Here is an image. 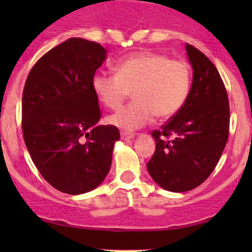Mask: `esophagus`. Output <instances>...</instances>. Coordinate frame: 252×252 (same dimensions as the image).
Returning <instances> with one entry per match:
<instances>
[{
	"mask_svg": "<svg viewBox=\"0 0 252 252\" xmlns=\"http://www.w3.org/2000/svg\"><path fill=\"white\" fill-rule=\"evenodd\" d=\"M121 138H122V140H131V139L135 138V134L128 133V131H122Z\"/></svg>",
	"mask_w": 252,
	"mask_h": 252,
	"instance_id": "esophagus-1",
	"label": "esophagus"
}]
</instances>
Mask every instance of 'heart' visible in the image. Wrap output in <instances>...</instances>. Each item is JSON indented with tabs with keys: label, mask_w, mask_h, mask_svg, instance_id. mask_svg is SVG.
Here are the masks:
<instances>
[{
	"label": "heart",
	"mask_w": 252,
	"mask_h": 252,
	"mask_svg": "<svg viewBox=\"0 0 252 252\" xmlns=\"http://www.w3.org/2000/svg\"><path fill=\"white\" fill-rule=\"evenodd\" d=\"M114 68L116 74L94 75L93 89L110 110L121 107L133 91L135 100L108 118L124 130L146 126L155 114L158 118L174 116L189 96L191 75L183 61L157 52H139L119 61Z\"/></svg>",
	"instance_id": "heart-1"
}]
</instances>
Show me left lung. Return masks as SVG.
<instances>
[{"label":"left lung","instance_id":"obj_1","mask_svg":"<svg viewBox=\"0 0 252 252\" xmlns=\"http://www.w3.org/2000/svg\"><path fill=\"white\" fill-rule=\"evenodd\" d=\"M192 85L183 107L151 135L156 150L146 167L152 179L173 192L195 189L220 158L229 135V101L217 68L196 47L185 46Z\"/></svg>","mask_w":252,"mask_h":252}]
</instances>
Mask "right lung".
Listing matches in <instances>:
<instances>
[{
    "label": "right lung",
    "instance_id": "right-lung-1",
    "mask_svg": "<svg viewBox=\"0 0 252 252\" xmlns=\"http://www.w3.org/2000/svg\"><path fill=\"white\" fill-rule=\"evenodd\" d=\"M107 51L72 37L45 53L25 81L23 138L32 162L55 189L70 195L97 188L111 168L114 126L101 118L93 78Z\"/></svg>",
    "mask_w": 252,
    "mask_h": 252
}]
</instances>
